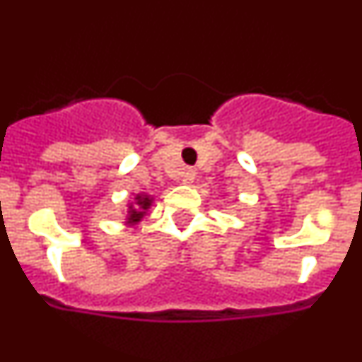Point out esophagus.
I'll return each instance as SVG.
<instances>
[{
	"instance_id": "34e87169",
	"label": "esophagus",
	"mask_w": 362,
	"mask_h": 362,
	"mask_svg": "<svg viewBox=\"0 0 362 362\" xmlns=\"http://www.w3.org/2000/svg\"><path fill=\"white\" fill-rule=\"evenodd\" d=\"M194 179H196V172L190 170V168H187V170L183 172V183L185 185H192V183H194Z\"/></svg>"
}]
</instances>
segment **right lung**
Wrapping results in <instances>:
<instances>
[{"instance_id": "1", "label": "right lung", "mask_w": 362, "mask_h": 362, "mask_svg": "<svg viewBox=\"0 0 362 362\" xmlns=\"http://www.w3.org/2000/svg\"><path fill=\"white\" fill-rule=\"evenodd\" d=\"M153 197L145 194V192H139L136 194L132 201L129 203V210H127V225L134 226L137 225L139 221H143V217L146 216L148 209L152 206Z\"/></svg>"}]
</instances>
